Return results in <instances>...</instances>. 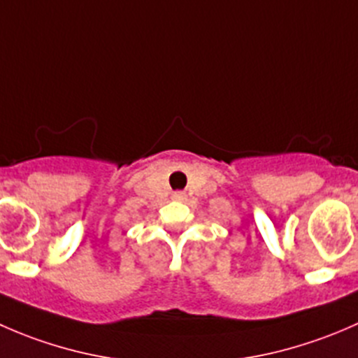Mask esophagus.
Wrapping results in <instances>:
<instances>
[{
    "instance_id": "obj_1",
    "label": "esophagus",
    "mask_w": 358,
    "mask_h": 358,
    "mask_svg": "<svg viewBox=\"0 0 358 358\" xmlns=\"http://www.w3.org/2000/svg\"><path fill=\"white\" fill-rule=\"evenodd\" d=\"M183 197H185V194H183V192H175V194H173V199H178V201H182Z\"/></svg>"
}]
</instances>
